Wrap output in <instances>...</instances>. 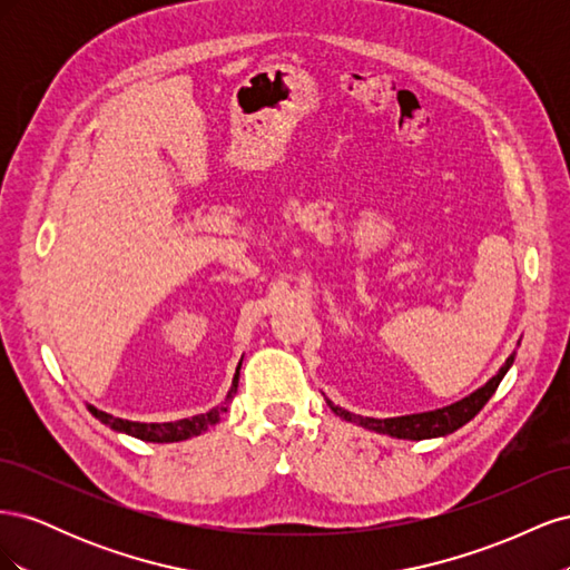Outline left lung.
<instances>
[{
	"mask_svg": "<svg viewBox=\"0 0 570 570\" xmlns=\"http://www.w3.org/2000/svg\"><path fill=\"white\" fill-rule=\"evenodd\" d=\"M521 344V342H519ZM515 358V352L507 358V364L497 371V375H492L490 381L478 387L473 394L463 396L461 402L450 404L444 409H435V411H425V413H411V416H396V419H368V416H356V413L335 406L331 400H325L327 406L333 409V413H337L340 419L356 423L361 428L375 430V433H383L390 438H400V440H428V438H444L454 433L461 425L469 423L473 416H478V411L490 402V396L494 394V390L502 383V377L507 375V371L511 368Z\"/></svg>",
	"mask_w": 570,
	"mask_h": 570,
	"instance_id": "obj_1",
	"label": "left lung"
}]
</instances>
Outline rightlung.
<instances>
[{
    "instance_id": "1",
    "label": "right lung",
    "mask_w": 570,
    "mask_h": 570,
    "mask_svg": "<svg viewBox=\"0 0 570 570\" xmlns=\"http://www.w3.org/2000/svg\"><path fill=\"white\" fill-rule=\"evenodd\" d=\"M239 366H243V361L237 364V371L233 375V385H230V392L226 396V402H223L220 406H214L212 411L206 413H197V416L193 419H180V421H174V423H140V421H126V419H116L111 416V413L107 411H99L95 409L92 404H88L90 413L95 419H99L105 425H109L111 430H116V433H126V435H132L137 440H145V442H180V440H187V438H195V435H202L206 428H212L220 421L223 413L228 411V404L233 400V394L237 392V381H239Z\"/></svg>"
}]
</instances>
